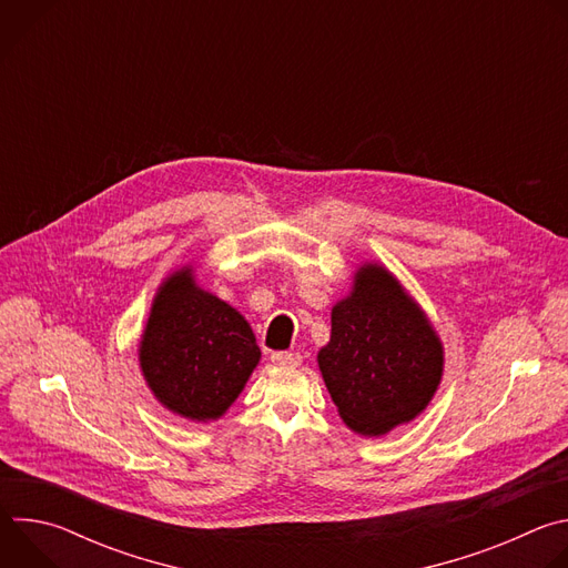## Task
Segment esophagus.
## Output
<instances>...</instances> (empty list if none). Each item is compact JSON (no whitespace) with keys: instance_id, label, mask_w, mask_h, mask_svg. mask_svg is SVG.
Masks as SVG:
<instances>
[{"instance_id":"1","label":"esophagus","mask_w":568,"mask_h":568,"mask_svg":"<svg viewBox=\"0 0 568 568\" xmlns=\"http://www.w3.org/2000/svg\"><path fill=\"white\" fill-rule=\"evenodd\" d=\"M301 355L298 353H274L272 355V364L281 366V368H296L301 366Z\"/></svg>"}]
</instances>
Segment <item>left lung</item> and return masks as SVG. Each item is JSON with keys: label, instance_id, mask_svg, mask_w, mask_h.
Masks as SVG:
<instances>
[{"label": "left lung", "instance_id": "obj_1", "mask_svg": "<svg viewBox=\"0 0 568 568\" xmlns=\"http://www.w3.org/2000/svg\"><path fill=\"white\" fill-rule=\"evenodd\" d=\"M331 326L316 364L351 432L379 438L429 407L443 382L445 346L386 265H357L348 294L333 305Z\"/></svg>", "mask_w": 568, "mask_h": 568}]
</instances>
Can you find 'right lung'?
<instances>
[{
    "instance_id": "obj_1",
    "label": "right lung",
    "mask_w": 568,
    "mask_h": 568,
    "mask_svg": "<svg viewBox=\"0 0 568 568\" xmlns=\"http://www.w3.org/2000/svg\"><path fill=\"white\" fill-rule=\"evenodd\" d=\"M145 386L191 423L220 420L261 362L250 321L195 278V263L159 283L136 346Z\"/></svg>"
}]
</instances>
